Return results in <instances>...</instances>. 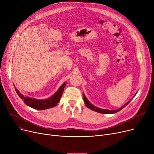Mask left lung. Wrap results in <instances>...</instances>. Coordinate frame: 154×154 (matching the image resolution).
<instances>
[{
	"label": "left lung",
	"mask_w": 154,
	"mask_h": 154,
	"mask_svg": "<svg viewBox=\"0 0 154 154\" xmlns=\"http://www.w3.org/2000/svg\"><path fill=\"white\" fill-rule=\"evenodd\" d=\"M83 97H84V102H85V105H86V106H87L88 108H89V109H92V110L95 111V112H97L101 113V114H115V113H116V112H119V111L121 110H122L123 108H124V107L127 106V105H128V103L131 102V101L128 102L127 103H125V104L124 105V106L123 107H122L120 108V109H117V110H106V109H99V108H98V107H96L94 106L93 105H92V104H91V103H90V102L88 101V100L87 99V98L85 97V95H84V94Z\"/></svg>",
	"instance_id": "1"
}]
</instances>
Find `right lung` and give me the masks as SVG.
<instances>
[{
    "label": "right lung",
    "mask_w": 154,
    "mask_h": 154,
    "mask_svg": "<svg viewBox=\"0 0 154 154\" xmlns=\"http://www.w3.org/2000/svg\"><path fill=\"white\" fill-rule=\"evenodd\" d=\"M66 82L63 83L59 88V89L57 91V92L52 97L45 100H37L35 99L27 97H24L17 91V89H16V88L15 91L19 96V97L21 99H22L23 102L25 103L27 106L34 109L45 110L57 106V103L60 100L61 96L62 95L64 87L66 86Z\"/></svg>",
    "instance_id": "obj_1"
}]
</instances>
